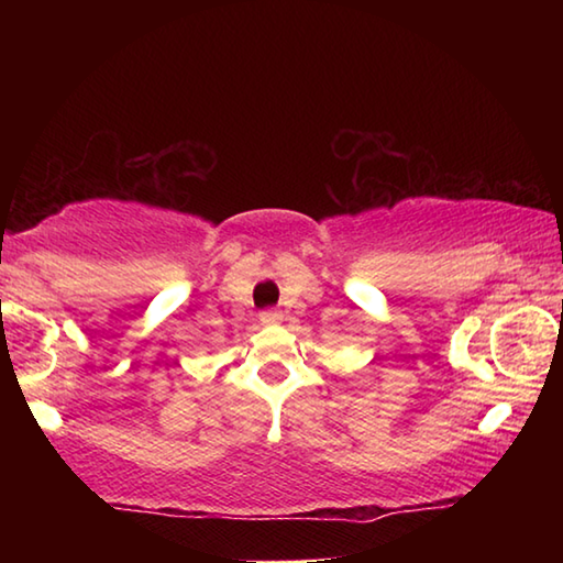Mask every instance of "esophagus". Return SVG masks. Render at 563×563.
I'll list each match as a JSON object with an SVG mask.
<instances>
[{"instance_id":"esophagus-1","label":"esophagus","mask_w":563,"mask_h":563,"mask_svg":"<svg viewBox=\"0 0 563 563\" xmlns=\"http://www.w3.org/2000/svg\"><path fill=\"white\" fill-rule=\"evenodd\" d=\"M283 316H280V310H263L261 312V322H265V325H273V322H278Z\"/></svg>"}]
</instances>
